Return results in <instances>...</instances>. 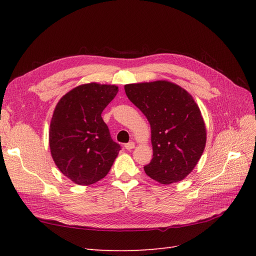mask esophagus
<instances>
[{
    "mask_svg": "<svg viewBox=\"0 0 256 256\" xmlns=\"http://www.w3.org/2000/svg\"><path fill=\"white\" fill-rule=\"evenodd\" d=\"M124 148H125V150H132L135 148V144L133 142H130L128 144H125Z\"/></svg>",
    "mask_w": 256,
    "mask_h": 256,
    "instance_id": "esophagus-1",
    "label": "esophagus"
}]
</instances>
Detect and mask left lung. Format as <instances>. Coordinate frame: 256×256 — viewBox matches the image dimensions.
Segmentation results:
<instances>
[{"mask_svg": "<svg viewBox=\"0 0 256 256\" xmlns=\"http://www.w3.org/2000/svg\"><path fill=\"white\" fill-rule=\"evenodd\" d=\"M125 94L150 124L153 158L146 175L162 184L180 182L202 155L206 131L192 96L170 81L124 86Z\"/></svg>", "mask_w": 256, "mask_h": 256, "instance_id": "obj_1", "label": "left lung"}]
</instances>
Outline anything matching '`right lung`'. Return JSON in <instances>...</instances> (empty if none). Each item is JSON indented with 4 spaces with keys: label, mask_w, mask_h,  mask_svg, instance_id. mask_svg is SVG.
I'll return each mask as SVG.
<instances>
[{
    "label": "right lung",
    "mask_w": 256,
    "mask_h": 256,
    "mask_svg": "<svg viewBox=\"0 0 256 256\" xmlns=\"http://www.w3.org/2000/svg\"><path fill=\"white\" fill-rule=\"evenodd\" d=\"M118 91L114 84H84L57 103L50 128V153L58 170L74 184L89 186L104 178L121 150L101 116Z\"/></svg>",
    "instance_id": "right-lung-1"
}]
</instances>
